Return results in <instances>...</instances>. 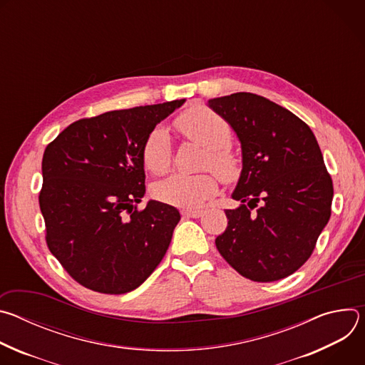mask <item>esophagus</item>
<instances>
[{"label": "esophagus", "instance_id": "esophagus-1", "mask_svg": "<svg viewBox=\"0 0 365 365\" xmlns=\"http://www.w3.org/2000/svg\"><path fill=\"white\" fill-rule=\"evenodd\" d=\"M183 218H199L203 215V211H182Z\"/></svg>", "mask_w": 365, "mask_h": 365}]
</instances>
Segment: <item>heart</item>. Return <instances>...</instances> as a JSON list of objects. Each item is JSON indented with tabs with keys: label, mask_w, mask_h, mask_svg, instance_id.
Masks as SVG:
<instances>
[{
	"label": "heart",
	"mask_w": 365,
	"mask_h": 365,
	"mask_svg": "<svg viewBox=\"0 0 365 365\" xmlns=\"http://www.w3.org/2000/svg\"><path fill=\"white\" fill-rule=\"evenodd\" d=\"M179 130L206 148L205 166L211 168L224 182H234L241 173L237 155L227 147L231 140L230 124L206 107H195L176 121ZM143 163L154 175L165 173L172 163V138L166 128L155 127L144 140ZM217 192V180L210 173H175L153 187L154 197L183 210L200 206Z\"/></svg>",
	"instance_id": "heart-1"
}]
</instances>
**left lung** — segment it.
Returning a JSON list of instances; mask_svg holds the SVG:
<instances>
[{"label": "left lung", "instance_id": "8db88e82", "mask_svg": "<svg viewBox=\"0 0 365 365\" xmlns=\"http://www.w3.org/2000/svg\"><path fill=\"white\" fill-rule=\"evenodd\" d=\"M207 107L235 131L242 154L231 195L241 203L225 211L217 248L252 282L284 279L306 263L331 217L334 186L319 144L306 123L264 96L237 92Z\"/></svg>", "mask_w": 365, "mask_h": 365}]
</instances>
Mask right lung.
<instances>
[{"instance_id": "1", "label": "right lung", "mask_w": 365, "mask_h": 365, "mask_svg": "<svg viewBox=\"0 0 365 365\" xmlns=\"http://www.w3.org/2000/svg\"><path fill=\"white\" fill-rule=\"evenodd\" d=\"M185 101L83 118L46 147L38 196L46 242L79 284L123 294L160 264L180 214L159 200L137 211L145 193L141 148Z\"/></svg>"}]
</instances>
